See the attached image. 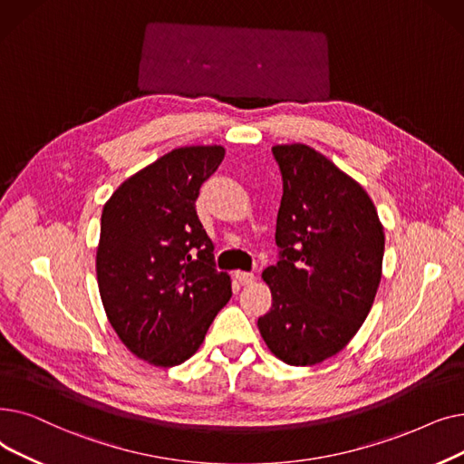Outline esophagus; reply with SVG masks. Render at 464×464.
<instances>
[{
	"mask_svg": "<svg viewBox=\"0 0 464 464\" xmlns=\"http://www.w3.org/2000/svg\"><path fill=\"white\" fill-rule=\"evenodd\" d=\"M236 279L239 285H251L255 283V274L253 272H236Z\"/></svg>",
	"mask_w": 464,
	"mask_h": 464,
	"instance_id": "obj_1",
	"label": "esophagus"
}]
</instances>
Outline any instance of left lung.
<instances>
[{
  "instance_id": "1",
  "label": "left lung",
  "mask_w": 464,
  "mask_h": 464,
  "mask_svg": "<svg viewBox=\"0 0 464 464\" xmlns=\"http://www.w3.org/2000/svg\"><path fill=\"white\" fill-rule=\"evenodd\" d=\"M283 179L279 260L262 272L272 307L258 330L277 359L307 366L357 334L382 279L385 236L364 188L307 145L272 149Z\"/></svg>"
}]
</instances>
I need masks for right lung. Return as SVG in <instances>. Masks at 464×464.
<instances>
[{
  "label": "right lung",
  "mask_w": 464,
  "mask_h": 464,
  "mask_svg": "<svg viewBox=\"0 0 464 464\" xmlns=\"http://www.w3.org/2000/svg\"><path fill=\"white\" fill-rule=\"evenodd\" d=\"M223 159L218 145L173 149L103 206L100 296L122 343L149 364L169 368L190 359L232 296L196 213L200 187Z\"/></svg>",
  "instance_id": "obj_1"
}]
</instances>
